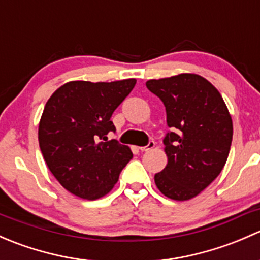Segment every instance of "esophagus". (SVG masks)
I'll return each instance as SVG.
<instances>
[{"instance_id":"1","label":"esophagus","mask_w":260,"mask_h":260,"mask_svg":"<svg viewBox=\"0 0 260 260\" xmlns=\"http://www.w3.org/2000/svg\"><path fill=\"white\" fill-rule=\"evenodd\" d=\"M154 148V142L153 141H151V142L148 143V145L145 146V147H140L141 152H147V151H151V149Z\"/></svg>"}]
</instances>
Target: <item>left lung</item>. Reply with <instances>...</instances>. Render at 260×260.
<instances>
[{
	"instance_id": "left-lung-1",
	"label": "left lung",
	"mask_w": 260,
	"mask_h": 260,
	"mask_svg": "<svg viewBox=\"0 0 260 260\" xmlns=\"http://www.w3.org/2000/svg\"><path fill=\"white\" fill-rule=\"evenodd\" d=\"M148 90L166 108L167 125L175 132L164 140L167 165L154 175L157 188L169 199L196 198L219 176L233 140V120L221 94L203 78L182 73L151 79Z\"/></svg>"
}]
</instances>
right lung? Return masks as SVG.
I'll return each mask as SVG.
<instances>
[{"label":"right lung","mask_w":260,"mask_h":260,"mask_svg":"<svg viewBox=\"0 0 260 260\" xmlns=\"http://www.w3.org/2000/svg\"><path fill=\"white\" fill-rule=\"evenodd\" d=\"M136 79L111 83L73 80L52 93L39 123L41 153L60 185L78 198L106 196L133 157L128 146L108 141L112 114Z\"/></svg>","instance_id":"1"}]
</instances>
